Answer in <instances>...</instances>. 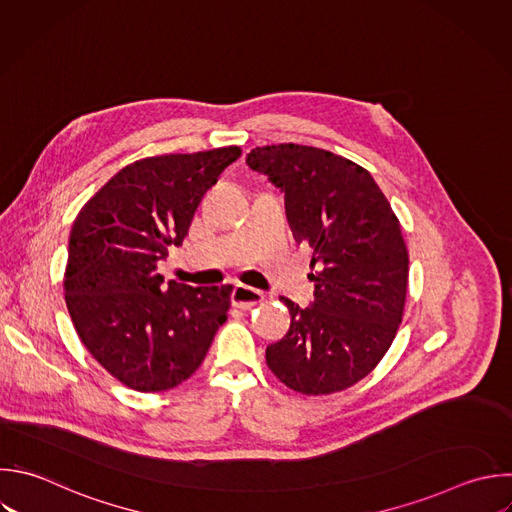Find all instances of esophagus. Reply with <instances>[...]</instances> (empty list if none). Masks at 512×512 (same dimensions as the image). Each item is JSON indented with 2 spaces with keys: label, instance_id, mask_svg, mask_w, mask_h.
Segmentation results:
<instances>
[{
  "label": "esophagus",
  "instance_id": "1",
  "mask_svg": "<svg viewBox=\"0 0 512 512\" xmlns=\"http://www.w3.org/2000/svg\"><path fill=\"white\" fill-rule=\"evenodd\" d=\"M262 300H264V292H260L256 288H250V286H244V284H238L232 292V304L240 310H250L256 304H260Z\"/></svg>",
  "mask_w": 512,
  "mask_h": 512
}]
</instances>
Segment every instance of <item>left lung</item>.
Instances as JSON below:
<instances>
[{"mask_svg":"<svg viewBox=\"0 0 512 512\" xmlns=\"http://www.w3.org/2000/svg\"><path fill=\"white\" fill-rule=\"evenodd\" d=\"M246 164L284 192L296 242L314 250V304L290 310V330L266 364L290 390L324 396L368 376L402 322L408 250L400 222L370 172L332 152L272 144Z\"/></svg>","mask_w":512,"mask_h":512,"instance_id":"left-lung-1","label":"left lung"}]
</instances>
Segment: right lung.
Wrapping results in <instances>:
<instances>
[{
	"mask_svg": "<svg viewBox=\"0 0 512 512\" xmlns=\"http://www.w3.org/2000/svg\"><path fill=\"white\" fill-rule=\"evenodd\" d=\"M238 146L152 156L110 178L74 220L66 304L88 352L122 384L162 392L204 362L230 310V288H192L156 272L182 246L194 212Z\"/></svg>",
	"mask_w": 512,
	"mask_h": 512,
	"instance_id": "add662e5",
	"label": "right lung"
}]
</instances>
